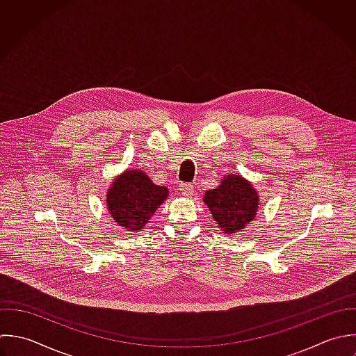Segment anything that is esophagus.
<instances>
[{"mask_svg":"<svg viewBox=\"0 0 356 356\" xmlns=\"http://www.w3.org/2000/svg\"><path fill=\"white\" fill-rule=\"evenodd\" d=\"M179 190L180 193L184 195V197H191L194 194V187L191 184H186V183H181L179 186Z\"/></svg>","mask_w":356,"mask_h":356,"instance_id":"34e87169","label":"esophagus"}]
</instances>
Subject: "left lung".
Wrapping results in <instances>:
<instances>
[{
  "mask_svg": "<svg viewBox=\"0 0 356 356\" xmlns=\"http://www.w3.org/2000/svg\"><path fill=\"white\" fill-rule=\"evenodd\" d=\"M204 202L222 233L232 236L245 229L257 216L259 194L241 175H226L220 184L208 190Z\"/></svg>",
  "mask_w": 356,
  "mask_h": 356,
  "instance_id": "obj_1",
  "label": "left lung"
}]
</instances>
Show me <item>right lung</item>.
I'll return each mask as SVG.
<instances>
[{
	"mask_svg": "<svg viewBox=\"0 0 356 356\" xmlns=\"http://www.w3.org/2000/svg\"><path fill=\"white\" fill-rule=\"evenodd\" d=\"M166 186L155 184L141 169H126L106 191V208L118 226L138 233L166 201Z\"/></svg>",
	"mask_w": 356,
	"mask_h": 356,
	"instance_id": "1",
	"label": "right lung"
}]
</instances>
